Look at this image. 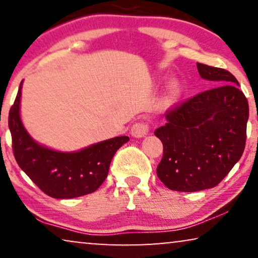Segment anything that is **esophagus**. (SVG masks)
<instances>
[{"instance_id":"esophagus-1","label":"esophagus","mask_w":258,"mask_h":258,"mask_svg":"<svg viewBox=\"0 0 258 258\" xmlns=\"http://www.w3.org/2000/svg\"><path fill=\"white\" fill-rule=\"evenodd\" d=\"M148 133H149V126H148L147 123L137 122L132 126V135L134 137H137V139L144 137L148 135Z\"/></svg>"}]
</instances>
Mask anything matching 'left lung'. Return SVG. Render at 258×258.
<instances>
[{
  "label": "left lung",
  "mask_w": 258,
  "mask_h": 258,
  "mask_svg": "<svg viewBox=\"0 0 258 258\" xmlns=\"http://www.w3.org/2000/svg\"><path fill=\"white\" fill-rule=\"evenodd\" d=\"M209 90L167 111V123L155 130L163 143L156 169L167 188L192 192L216 186L245 148L249 104L238 81L228 70L197 63Z\"/></svg>",
  "instance_id": "8db88e82"
}]
</instances>
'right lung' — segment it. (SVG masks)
<instances>
[{"instance_id":"1","label":"right lung","mask_w":258,"mask_h":258,"mask_svg":"<svg viewBox=\"0 0 258 258\" xmlns=\"http://www.w3.org/2000/svg\"><path fill=\"white\" fill-rule=\"evenodd\" d=\"M21 89L22 82L8 118L14 156L20 168L52 199H75L97 190L107 178L115 153L129 137H114L76 153H62L41 146L31 139L21 121Z\"/></svg>"}]
</instances>
